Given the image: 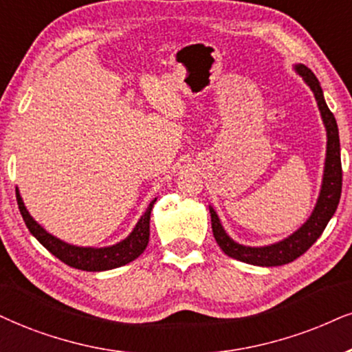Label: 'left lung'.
Returning <instances> with one entry per match:
<instances>
[{
  "mask_svg": "<svg viewBox=\"0 0 352 352\" xmlns=\"http://www.w3.org/2000/svg\"><path fill=\"white\" fill-rule=\"evenodd\" d=\"M296 72L303 78L310 89L314 91L316 104H318L320 114H322L324 129H327V158H324L323 181L322 189H320L318 201L311 215L305 223L302 225L297 232L284 238L282 241L272 243L267 246H245L240 243L233 241L227 235L222 223H220L217 212L209 207L212 219V232H214L215 241L222 251L230 258L238 259V261L253 264V266H282V264L292 263L298 256H302L314 243L318 240L323 230L327 228L335 212L338 209L341 197L342 186V169H341V150H340V132H338V124L333 112L328 109L327 102L323 98V89L320 86L316 76L311 73L310 68L305 65H296Z\"/></svg>",
  "mask_w": 352,
  "mask_h": 352,
  "instance_id": "1",
  "label": "left lung"
}]
</instances>
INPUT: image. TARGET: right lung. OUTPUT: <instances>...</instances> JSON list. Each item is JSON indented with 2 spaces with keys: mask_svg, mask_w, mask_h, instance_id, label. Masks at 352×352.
<instances>
[{
  "mask_svg": "<svg viewBox=\"0 0 352 352\" xmlns=\"http://www.w3.org/2000/svg\"><path fill=\"white\" fill-rule=\"evenodd\" d=\"M16 199L17 206H19L21 215H23L25 225H28L29 232L37 238L38 243L50 251L52 254L56 256L60 261H63L68 266L81 269V271L98 272V271H109V269L120 267L124 264H129L133 259H137L143 251H145L146 245H148L150 238V215L153 204L156 199L150 202L148 209L145 214L140 217L135 228L132 233L125 238V240L116 243L112 246H104V248H89V246H75L70 243H65L54 235H50L47 230H43L36 220L30 217V214L25 209L23 197H21L19 190L16 189Z\"/></svg>",
  "mask_w": 352,
  "mask_h": 352,
  "instance_id": "right-lung-1",
  "label": "right lung"
}]
</instances>
